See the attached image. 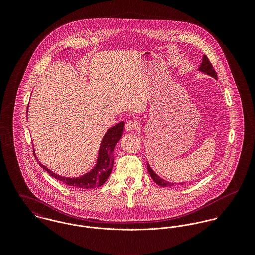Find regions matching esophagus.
<instances>
[{"label":"esophagus","instance_id":"34e87169","mask_svg":"<svg viewBox=\"0 0 255 255\" xmlns=\"http://www.w3.org/2000/svg\"><path fill=\"white\" fill-rule=\"evenodd\" d=\"M125 128H126L127 131L131 132V131H133V130H135V129L137 128V123L134 122V121H132V120H129V121H128V122L126 123Z\"/></svg>","mask_w":255,"mask_h":255}]
</instances>
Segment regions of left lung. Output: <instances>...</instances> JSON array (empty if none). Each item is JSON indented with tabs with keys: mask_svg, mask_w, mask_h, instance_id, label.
<instances>
[{
	"mask_svg": "<svg viewBox=\"0 0 255 255\" xmlns=\"http://www.w3.org/2000/svg\"><path fill=\"white\" fill-rule=\"evenodd\" d=\"M198 71H199V72H202V73H206V74H208V75H210V76H212V77H214V78H217V73L215 72L213 66L211 65L210 61L208 60V58H207L205 55H204L203 58H202V63H201V65H200V67L198 68ZM147 170H148V172H149L151 178L153 179V181L156 182L158 185L168 187V186H173V185L177 184V183H175V182H167V181L163 180L162 178H160V177L151 169V167H150V165H149L148 163H147ZM183 183H184V182H181V184H183Z\"/></svg>",
	"mask_w": 255,
	"mask_h": 255,
	"instance_id": "left-lung-1",
	"label": "left lung"
}]
</instances>
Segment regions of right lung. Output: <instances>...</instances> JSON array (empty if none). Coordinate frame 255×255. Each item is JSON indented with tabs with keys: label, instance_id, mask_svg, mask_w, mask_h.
I'll return each instance as SVG.
<instances>
[{
	"label": "right lung",
	"instance_id": "add662e5",
	"mask_svg": "<svg viewBox=\"0 0 255 255\" xmlns=\"http://www.w3.org/2000/svg\"><path fill=\"white\" fill-rule=\"evenodd\" d=\"M124 126H125V123L124 121H122L117 125L113 126L112 128H110L101 141L99 152H98V157H97V162L95 166L88 173L80 177L68 178V177L60 176L52 172L51 170H49L43 164H41L39 160L37 161L39 165L45 171H47L48 174H50L52 177L59 180L60 182H65L66 184L72 186L73 188L89 189V188L99 187L105 183L111 175L113 164H114V149L123 135Z\"/></svg>",
	"mask_w": 255,
	"mask_h": 255
}]
</instances>
